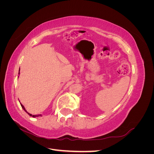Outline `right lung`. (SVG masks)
<instances>
[{
    "instance_id": "obj_1",
    "label": "right lung",
    "mask_w": 154,
    "mask_h": 154,
    "mask_svg": "<svg viewBox=\"0 0 154 154\" xmlns=\"http://www.w3.org/2000/svg\"><path fill=\"white\" fill-rule=\"evenodd\" d=\"M18 74H20V69H19V72H18ZM20 105H21V106H22V108L23 109H24L26 112L27 113V114H28L30 116H32V118H35V117H39V116H42V114H38V115H32V114H29V113H28V112H27L26 111V110L25 109V108H24V106H23L21 103H20Z\"/></svg>"
}]
</instances>
